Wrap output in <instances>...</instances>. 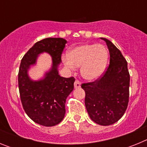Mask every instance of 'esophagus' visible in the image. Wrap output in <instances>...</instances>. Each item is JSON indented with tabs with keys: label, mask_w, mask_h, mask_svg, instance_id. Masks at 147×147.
Instances as JSON below:
<instances>
[{
	"label": "esophagus",
	"mask_w": 147,
	"mask_h": 147,
	"mask_svg": "<svg viewBox=\"0 0 147 147\" xmlns=\"http://www.w3.org/2000/svg\"><path fill=\"white\" fill-rule=\"evenodd\" d=\"M81 86V83L78 80H76L74 82V88H79Z\"/></svg>",
	"instance_id": "34e87169"
}]
</instances>
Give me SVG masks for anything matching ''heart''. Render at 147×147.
Instances as JSON below:
<instances>
[{
  "label": "heart",
  "mask_w": 147,
  "mask_h": 147,
  "mask_svg": "<svg viewBox=\"0 0 147 147\" xmlns=\"http://www.w3.org/2000/svg\"><path fill=\"white\" fill-rule=\"evenodd\" d=\"M108 58V51L104 45L84 43L73 48L68 54L62 56V59L71 71L80 66L82 76L88 81H94L104 73Z\"/></svg>",
  "instance_id": "1"
}]
</instances>
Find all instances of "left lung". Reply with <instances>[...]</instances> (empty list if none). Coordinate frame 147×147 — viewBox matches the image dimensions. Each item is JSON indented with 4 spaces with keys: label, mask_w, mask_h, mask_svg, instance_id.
I'll return each mask as SVG.
<instances>
[{
    "label": "left lung",
    "mask_w": 147,
    "mask_h": 147,
    "mask_svg": "<svg viewBox=\"0 0 147 147\" xmlns=\"http://www.w3.org/2000/svg\"><path fill=\"white\" fill-rule=\"evenodd\" d=\"M110 52V64L96 80L83 83L85 104L90 118L96 124L108 126L123 116L128 106L129 73L120 51L105 38Z\"/></svg>",
    "instance_id": "8db88e82"
}]
</instances>
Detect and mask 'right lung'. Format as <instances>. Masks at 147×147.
<instances>
[{"mask_svg":"<svg viewBox=\"0 0 147 147\" xmlns=\"http://www.w3.org/2000/svg\"><path fill=\"white\" fill-rule=\"evenodd\" d=\"M66 42L63 38L43 39L27 51L20 62L18 87L23 107L32 121L45 127L57 125L64 119L66 98L74 90V77H62L57 71ZM42 52L53 57V68L43 80L34 82L29 79L27 71Z\"/></svg>","mask_w":147,"mask_h":147,"instance_id":"right-lung-1","label":"right lung"}]
</instances>
